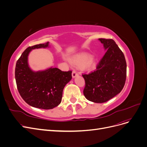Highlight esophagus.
<instances>
[{
    "instance_id": "obj_1",
    "label": "esophagus",
    "mask_w": 147,
    "mask_h": 147,
    "mask_svg": "<svg viewBox=\"0 0 147 147\" xmlns=\"http://www.w3.org/2000/svg\"><path fill=\"white\" fill-rule=\"evenodd\" d=\"M77 75H78V73L75 70H74L72 72V77L74 78L76 76H77Z\"/></svg>"
}]
</instances>
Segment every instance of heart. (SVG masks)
Here are the masks:
<instances>
[{
  "label": "heart",
  "instance_id": "obj_1",
  "mask_svg": "<svg viewBox=\"0 0 147 147\" xmlns=\"http://www.w3.org/2000/svg\"><path fill=\"white\" fill-rule=\"evenodd\" d=\"M72 63L76 66H82L85 64L86 68L90 69L93 67L95 65V62L93 58H91L90 56L86 54L80 55L71 60Z\"/></svg>",
  "mask_w": 147,
  "mask_h": 147
}]
</instances>
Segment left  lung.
Instances as JSON below:
<instances>
[{"label":"left lung","mask_w":147,"mask_h":147,"mask_svg":"<svg viewBox=\"0 0 147 147\" xmlns=\"http://www.w3.org/2000/svg\"><path fill=\"white\" fill-rule=\"evenodd\" d=\"M106 53L96 65V69L83 74L85 81L83 94L96 103H103L121 91L126 79V62L123 51L113 40L99 38Z\"/></svg>","instance_id":"1"}]
</instances>
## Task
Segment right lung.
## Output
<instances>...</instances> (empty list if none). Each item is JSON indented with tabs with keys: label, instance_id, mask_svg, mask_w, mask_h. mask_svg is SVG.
Listing matches in <instances>:
<instances>
[{
	"label": "right lung",
	"instance_id": "1",
	"mask_svg": "<svg viewBox=\"0 0 147 147\" xmlns=\"http://www.w3.org/2000/svg\"><path fill=\"white\" fill-rule=\"evenodd\" d=\"M48 46V42H46L27 48L18 59L15 67L16 83L21 97L29 105L42 109H52L58 105L64 86L72 79V70L64 72L50 68L34 72L29 67V52Z\"/></svg>",
	"mask_w": 147,
	"mask_h": 147
}]
</instances>
